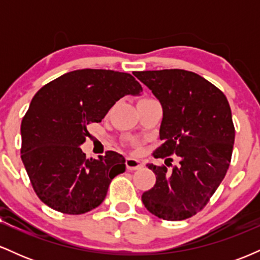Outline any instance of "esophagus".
Segmentation results:
<instances>
[{"label":"esophagus","instance_id":"esophagus-1","mask_svg":"<svg viewBox=\"0 0 260 260\" xmlns=\"http://www.w3.org/2000/svg\"><path fill=\"white\" fill-rule=\"evenodd\" d=\"M143 166L142 161L138 159H134V157H127L126 159V168L129 171H134V170H138Z\"/></svg>","mask_w":260,"mask_h":260}]
</instances>
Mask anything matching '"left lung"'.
Returning <instances> with one entry per match:
<instances>
[{
  "label": "left lung",
  "instance_id": "8db88e82",
  "mask_svg": "<svg viewBox=\"0 0 260 260\" xmlns=\"http://www.w3.org/2000/svg\"><path fill=\"white\" fill-rule=\"evenodd\" d=\"M133 74L162 106V144L153 155L166 157L168 165L170 155L176 154L180 162L171 170L148 164L156 182L143 193L142 202L160 219H188L207 205L228 172L235 142L229 101L215 85L189 71Z\"/></svg>",
  "mask_w": 260,
  "mask_h": 260
}]
</instances>
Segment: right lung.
Segmentation results:
<instances>
[{
  "label": "right lung",
  "instance_id": "add662e5",
  "mask_svg": "<svg viewBox=\"0 0 260 260\" xmlns=\"http://www.w3.org/2000/svg\"><path fill=\"white\" fill-rule=\"evenodd\" d=\"M129 73L77 70L44 85L20 126L22 161L37 196L47 207L79 215L99 207L112 178L126 171L116 151L86 159L80 149L92 122H101L124 95H140Z\"/></svg>",
  "mask_w": 260,
  "mask_h": 260
}]
</instances>
